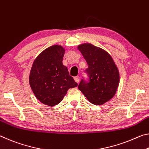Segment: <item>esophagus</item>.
<instances>
[{
  "label": "esophagus",
  "mask_w": 149,
  "mask_h": 149,
  "mask_svg": "<svg viewBox=\"0 0 149 149\" xmlns=\"http://www.w3.org/2000/svg\"><path fill=\"white\" fill-rule=\"evenodd\" d=\"M74 80H75V82H77V83H79V76H75V77H74Z\"/></svg>",
  "instance_id": "34e87169"
}]
</instances>
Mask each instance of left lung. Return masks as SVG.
Instances as JSON below:
<instances>
[{"label":"left lung","instance_id":"left-lung-1","mask_svg":"<svg viewBox=\"0 0 149 149\" xmlns=\"http://www.w3.org/2000/svg\"><path fill=\"white\" fill-rule=\"evenodd\" d=\"M88 68L87 74L78 85V89L89 102L101 105L110 100L116 93L119 83V73L109 54L91 44L79 45Z\"/></svg>","mask_w":149,"mask_h":149}]
</instances>
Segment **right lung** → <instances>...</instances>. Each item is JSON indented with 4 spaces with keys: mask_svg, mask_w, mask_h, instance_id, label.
Masks as SVG:
<instances>
[{
    "mask_svg": "<svg viewBox=\"0 0 149 149\" xmlns=\"http://www.w3.org/2000/svg\"><path fill=\"white\" fill-rule=\"evenodd\" d=\"M64 52L61 46L49 47L36 58L30 71L33 93L41 103L51 107L60 103L70 88L77 86L62 63Z\"/></svg>",
    "mask_w": 149,
    "mask_h": 149,
    "instance_id": "right-lung-1",
    "label": "right lung"
}]
</instances>
